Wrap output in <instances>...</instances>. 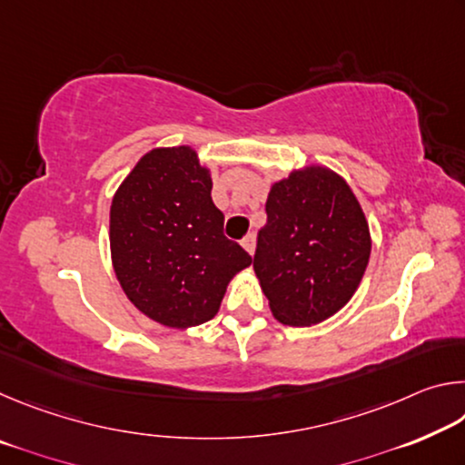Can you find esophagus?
<instances>
[{
  "mask_svg": "<svg viewBox=\"0 0 465 465\" xmlns=\"http://www.w3.org/2000/svg\"><path fill=\"white\" fill-rule=\"evenodd\" d=\"M242 246L246 248V250L250 252V254H254V250H256V235H254V233H248L246 238L242 240Z\"/></svg>",
  "mask_w": 465,
  "mask_h": 465,
  "instance_id": "1",
  "label": "esophagus"
}]
</instances>
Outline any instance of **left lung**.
Wrapping results in <instances>:
<instances>
[{"label": "left lung", "instance_id": "8db88e82", "mask_svg": "<svg viewBox=\"0 0 465 465\" xmlns=\"http://www.w3.org/2000/svg\"><path fill=\"white\" fill-rule=\"evenodd\" d=\"M369 254L363 209L332 170H295L272 184L254 271L282 324L312 326L334 316L357 291Z\"/></svg>", "mask_w": 465, "mask_h": 465}]
</instances>
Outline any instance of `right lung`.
I'll list each match as a JSON object with an SVG mask.
<instances>
[{"mask_svg": "<svg viewBox=\"0 0 465 465\" xmlns=\"http://www.w3.org/2000/svg\"><path fill=\"white\" fill-rule=\"evenodd\" d=\"M213 180L191 147L152 149L119 186L110 207V252L131 303L170 328L219 312L227 282L252 264L223 235Z\"/></svg>", "mask_w": 465, "mask_h": 465, "instance_id": "right-lung-1", "label": "right lung"}]
</instances>
